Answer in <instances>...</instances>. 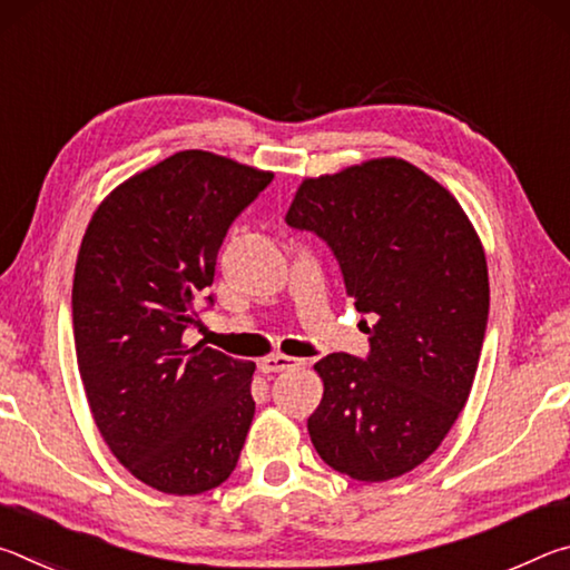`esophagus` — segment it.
<instances>
[{
    "label": "esophagus",
    "mask_w": 570,
    "mask_h": 570,
    "mask_svg": "<svg viewBox=\"0 0 570 570\" xmlns=\"http://www.w3.org/2000/svg\"><path fill=\"white\" fill-rule=\"evenodd\" d=\"M304 360H296V356H286V354H272L262 360V372L272 374V372H284V370H296V366H302Z\"/></svg>",
    "instance_id": "1"
}]
</instances>
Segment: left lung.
<instances>
[{
  "mask_svg": "<svg viewBox=\"0 0 570 570\" xmlns=\"http://www.w3.org/2000/svg\"><path fill=\"white\" fill-rule=\"evenodd\" d=\"M286 224L334 250L346 294L370 314V356L314 364L324 397L308 417L316 452L354 480L422 465L470 397L485 340V250L455 196L402 158L304 178Z\"/></svg>",
  "mask_w": 570,
  "mask_h": 570,
  "instance_id": "left-lung-1",
  "label": "left lung"
}]
</instances>
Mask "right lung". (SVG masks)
I'll list each match as a JSON object with an SVG mask.
<instances>
[{"label": "right lung", "mask_w": 570, "mask_h": 570, "mask_svg": "<svg viewBox=\"0 0 570 570\" xmlns=\"http://www.w3.org/2000/svg\"><path fill=\"white\" fill-rule=\"evenodd\" d=\"M272 178L180 150L110 190L82 236L72 282L82 387L112 455L160 493L218 488L246 442L256 364L183 344V332L228 226Z\"/></svg>", "instance_id": "obj_1"}]
</instances>
